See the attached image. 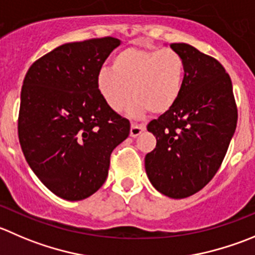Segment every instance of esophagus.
I'll list each match as a JSON object with an SVG mask.
<instances>
[{"instance_id":"obj_1","label":"esophagus","mask_w":255,"mask_h":255,"mask_svg":"<svg viewBox=\"0 0 255 255\" xmlns=\"http://www.w3.org/2000/svg\"><path fill=\"white\" fill-rule=\"evenodd\" d=\"M144 129H145V127L143 125H137V123H132V125H130V132H129L130 137H133V138L138 137V135H139L140 133H142Z\"/></svg>"}]
</instances>
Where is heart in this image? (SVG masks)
<instances>
[{"label":"heart","instance_id":"obj_1","mask_svg":"<svg viewBox=\"0 0 255 255\" xmlns=\"http://www.w3.org/2000/svg\"><path fill=\"white\" fill-rule=\"evenodd\" d=\"M184 62L170 48L147 49L128 47L116 54L112 68L97 76V88L108 107L120 112L128 107L130 117H142L152 111L162 115L174 107L183 90ZM132 93H130V91Z\"/></svg>","mask_w":255,"mask_h":255}]
</instances>
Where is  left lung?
Segmentation results:
<instances>
[{
	"label": "left lung",
	"instance_id": "8db88e82",
	"mask_svg": "<svg viewBox=\"0 0 255 255\" xmlns=\"http://www.w3.org/2000/svg\"><path fill=\"white\" fill-rule=\"evenodd\" d=\"M170 48L184 62L183 90L174 107L147 126L157 145L144 167L159 193L182 199L206 187L219 169L238 113L231 77L216 58L187 43Z\"/></svg>",
	"mask_w": 255,
	"mask_h": 255
}]
</instances>
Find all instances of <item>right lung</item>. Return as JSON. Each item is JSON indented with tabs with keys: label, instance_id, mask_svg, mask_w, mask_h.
I'll use <instances>...</instances> for the list:
<instances>
[{
	"label": "right lung",
	"instance_id": "1",
	"mask_svg": "<svg viewBox=\"0 0 255 255\" xmlns=\"http://www.w3.org/2000/svg\"><path fill=\"white\" fill-rule=\"evenodd\" d=\"M118 38L57 47L27 71L18 138L27 163L52 193L82 201L105 183L112 150L129 135V121L111 110L97 76Z\"/></svg>",
	"mask_w": 255,
	"mask_h": 255
}]
</instances>
